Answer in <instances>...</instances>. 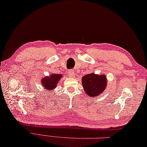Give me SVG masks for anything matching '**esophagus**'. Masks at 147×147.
Masks as SVG:
<instances>
[{
  "instance_id": "obj_1",
  "label": "esophagus",
  "mask_w": 147,
  "mask_h": 147,
  "mask_svg": "<svg viewBox=\"0 0 147 147\" xmlns=\"http://www.w3.org/2000/svg\"><path fill=\"white\" fill-rule=\"evenodd\" d=\"M68 75L70 77H74L75 76V74L72 70H69L68 71Z\"/></svg>"
}]
</instances>
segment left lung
I'll return each instance as SVG.
<instances>
[{
	"mask_svg": "<svg viewBox=\"0 0 147 147\" xmlns=\"http://www.w3.org/2000/svg\"><path fill=\"white\" fill-rule=\"evenodd\" d=\"M82 83L86 93L90 97L98 96L103 93L107 86V78L105 75L90 74L82 78Z\"/></svg>",
	"mask_w": 147,
	"mask_h": 147,
	"instance_id": "obj_1",
	"label": "left lung"
}]
</instances>
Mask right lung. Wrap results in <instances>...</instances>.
I'll return each mask as SVG.
<instances>
[{
    "mask_svg": "<svg viewBox=\"0 0 147 147\" xmlns=\"http://www.w3.org/2000/svg\"><path fill=\"white\" fill-rule=\"evenodd\" d=\"M61 77L62 75L53 74L41 79V84L43 89H45V91L49 93L50 91H53L56 88L58 82Z\"/></svg>",
    "mask_w": 147,
    "mask_h": 147,
    "instance_id": "obj_1",
    "label": "right lung"
}]
</instances>
